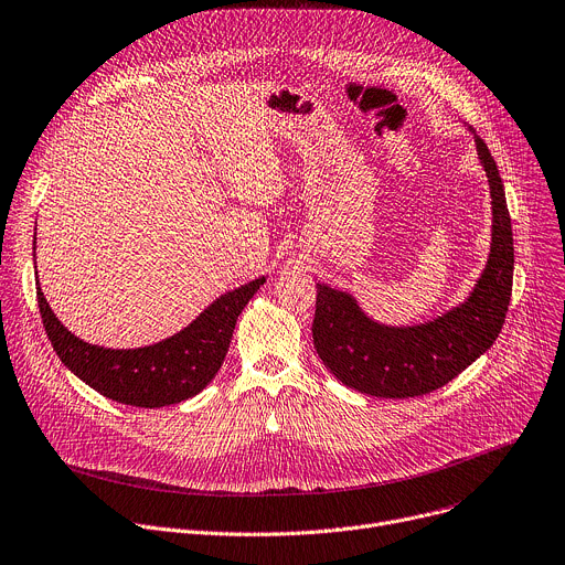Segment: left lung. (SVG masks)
I'll use <instances>...</instances> for the list:
<instances>
[{"label":"left lung","instance_id":"obj_1","mask_svg":"<svg viewBox=\"0 0 565 565\" xmlns=\"http://www.w3.org/2000/svg\"><path fill=\"white\" fill-rule=\"evenodd\" d=\"M470 134L491 190V248L461 302L423 323L386 326L369 317L351 291L317 282L315 349L330 373L355 392L425 396L484 355L502 330L513 282L511 216L498 164L482 138Z\"/></svg>","mask_w":565,"mask_h":565}]
</instances>
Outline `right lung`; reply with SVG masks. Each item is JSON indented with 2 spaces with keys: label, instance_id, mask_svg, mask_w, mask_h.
I'll use <instances>...</instances> for the list:
<instances>
[{
  "label": "right lung",
  "instance_id": "add662e5",
  "mask_svg": "<svg viewBox=\"0 0 565 565\" xmlns=\"http://www.w3.org/2000/svg\"><path fill=\"white\" fill-rule=\"evenodd\" d=\"M265 280L267 276H259L222 294L183 330L140 349H106L83 341L52 312L40 282L35 291L40 317L54 351L78 380L115 403L156 409L179 405L201 394L212 382L228 353L237 317Z\"/></svg>",
  "mask_w": 565,
  "mask_h": 565
}]
</instances>
